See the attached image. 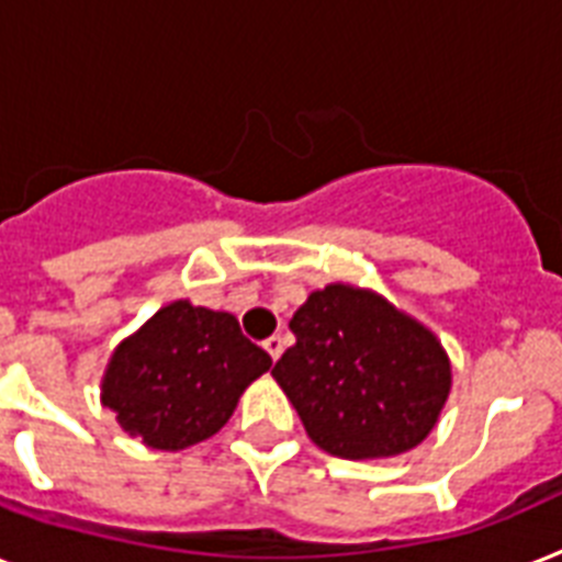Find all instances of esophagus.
I'll list each match as a JSON object with an SVG mask.
<instances>
[{"label": "esophagus", "instance_id": "1", "mask_svg": "<svg viewBox=\"0 0 562 562\" xmlns=\"http://www.w3.org/2000/svg\"><path fill=\"white\" fill-rule=\"evenodd\" d=\"M262 346H266V352L271 355V360H277L282 355V337L280 335H271Z\"/></svg>", "mask_w": 562, "mask_h": 562}]
</instances>
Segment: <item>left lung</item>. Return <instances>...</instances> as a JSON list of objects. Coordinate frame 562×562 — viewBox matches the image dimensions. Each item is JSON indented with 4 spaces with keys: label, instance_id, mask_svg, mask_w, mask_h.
Returning <instances> with one entry per match:
<instances>
[{
    "label": "left lung",
    "instance_id": "obj_1",
    "mask_svg": "<svg viewBox=\"0 0 562 562\" xmlns=\"http://www.w3.org/2000/svg\"><path fill=\"white\" fill-rule=\"evenodd\" d=\"M289 328L296 344L271 375L314 445L378 459L427 439L450 392V363L427 328L349 285L314 291Z\"/></svg>",
    "mask_w": 562,
    "mask_h": 562
}]
</instances>
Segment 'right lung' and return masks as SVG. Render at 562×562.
Listing matches in <instances>:
<instances>
[{
	"label": "right lung",
	"mask_w": 562,
	"mask_h": 562,
	"mask_svg": "<svg viewBox=\"0 0 562 562\" xmlns=\"http://www.w3.org/2000/svg\"><path fill=\"white\" fill-rule=\"evenodd\" d=\"M268 369L271 355L241 335L234 314L178 300L117 346L103 407L155 450H181L222 430L241 390Z\"/></svg>",
	"instance_id": "1"
}]
</instances>
